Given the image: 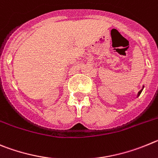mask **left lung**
<instances>
[{"instance_id": "left-lung-1", "label": "left lung", "mask_w": 158, "mask_h": 158, "mask_svg": "<svg viewBox=\"0 0 158 158\" xmlns=\"http://www.w3.org/2000/svg\"><path fill=\"white\" fill-rule=\"evenodd\" d=\"M143 88H144V86H143V88H142V89H140V90H139V92H138V94H137V98H138V97H139V95H140V94H141V93H142V91H143Z\"/></svg>"}]
</instances>
